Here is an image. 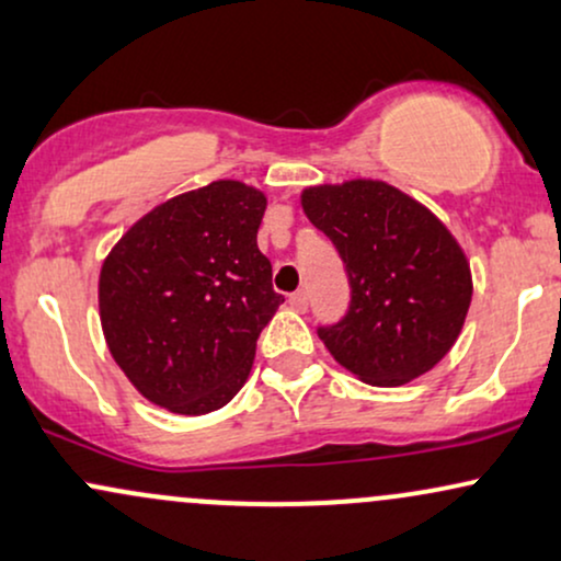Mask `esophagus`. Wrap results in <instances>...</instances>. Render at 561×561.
<instances>
[{"instance_id": "34e87169", "label": "esophagus", "mask_w": 561, "mask_h": 561, "mask_svg": "<svg viewBox=\"0 0 561 561\" xmlns=\"http://www.w3.org/2000/svg\"><path fill=\"white\" fill-rule=\"evenodd\" d=\"M288 305H291L296 312H307V305H309V294L307 291H296L288 296Z\"/></svg>"}]
</instances>
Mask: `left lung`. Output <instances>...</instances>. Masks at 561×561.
<instances>
[{
  "instance_id": "left-lung-1",
  "label": "left lung",
  "mask_w": 561,
  "mask_h": 561,
  "mask_svg": "<svg viewBox=\"0 0 561 561\" xmlns=\"http://www.w3.org/2000/svg\"><path fill=\"white\" fill-rule=\"evenodd\" d=\"M301 207L339 249L352 301L318 328L333 359L370 386L420 378L449 354L472 299L470 262L425 204L383 181L322 183Z\"/></svg>"
}]
</instances>
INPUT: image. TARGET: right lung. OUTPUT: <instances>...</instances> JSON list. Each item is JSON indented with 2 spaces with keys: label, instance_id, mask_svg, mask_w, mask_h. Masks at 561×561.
Wrapping results in <instances>:
<instances>
[{
  "label": "right lung",
  "instance_id": "add662e5",
  "mask_svg": "<svg viewBox=\"0 0 561 561\" xmlns=\"http://www.w3.org/2000/svg\"><path fill=\"white\" fill-rule=\"evenodd\" d=\"M265 207L254 186L213 181L144 215L102 262L104 339L151 404L196 417L247 383L256 339L283 305L256 247Z\"/></svg>",
  "mask_w": 561,
  "mask_h": 561
}]
</instances>
